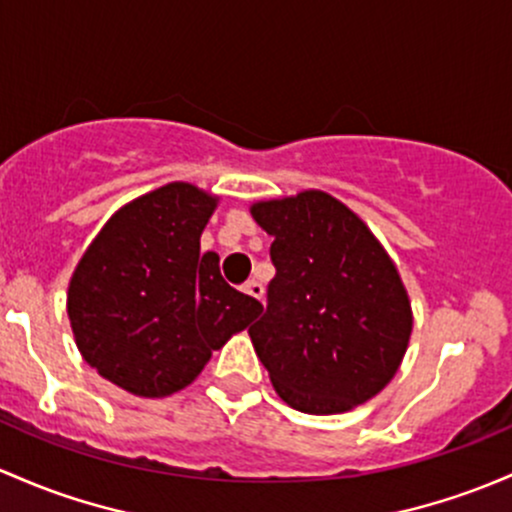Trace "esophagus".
<instances>
[{
	"mask_svg": "<svg viewBox=\"0 0 512 512\" xmlns=\"http://www.w3.org/2000/svg\"><path fill=\"white\" fill-rule=\"evenodd\" d=\"M242 292H245L247 297H252V299H262V297H265V287H262L260 282H255V279H250V282H247L245 287H242Z\"/></svg>",
	"mask_w": 512,
	"mask_h": 512,
	"instance_id": "esophagus-1",
	"label": "esophagus"
}]
</instances>
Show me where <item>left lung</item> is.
Returning a JSON list of instances; mask_svg holds the SVG:
<instances>
[{"label":"left lung","instance_id":"left-lung-1","mask_svg":"<svg viewBox=\"0 0 512 512\" xmlns=\"http://www.w3.org/2000/svg\"><path fill=\"white\" fill-rule=\"evenodd\" d=\"M272 235L277 274L250 328L277 395L306 414L363 405L395 378L412 304L373 230L331 193L301 191L250 206Z\"/></svg>","mask_w":512,"mask_h":512}]
</instances>
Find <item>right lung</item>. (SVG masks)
<instances>
[{
  "label": "right lung",
  "mask_w": 512,
  "mask_h": 512,
  "mask_svg": "<svg viewBox=\"0 0 512 512\" xmlns=\"http://www.w3.org/2000/svg\"><path fill=\"white\" fill-rule=\"evenodd\" d=\"M218 196L171 181L110 215L68 284L75 346L90 368L137 397H169L262 304L230 287L201 233Z\"/></svg>",
  "instance_id": "add662e5"
}]
</instances>
